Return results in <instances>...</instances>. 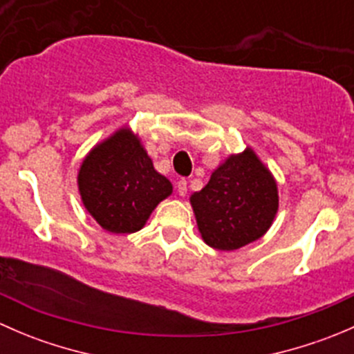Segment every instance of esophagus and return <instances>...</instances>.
I'll list each match as a JSON object with an SVG mask.
<instances>
[{
	"label": "esophagus",
	"instance_id": "34e87169",
	"mask_svg": "<svg viewBox=\"0 0 354 354\" xmlns=\"http://www.w3.org/2000/svg\"><path fill=\"white\" fill-rule=\"evenodd\" d=\"M178 194L181 195V197H185V195H187V192H188V181L187 180H180L178 181Z\"/></svg>",
	"mask_w": 354,
	"mask_h": 354
}]
</instances>
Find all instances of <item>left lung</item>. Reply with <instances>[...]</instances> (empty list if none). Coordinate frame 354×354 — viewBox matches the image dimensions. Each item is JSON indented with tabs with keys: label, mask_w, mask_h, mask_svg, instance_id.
Returning a JSON list of instances; mask_svg holds the SVG:
<instances>
[{
	"label": "left lung",
	"mask_w": 354,
	"mask_h": 354,
	"mask_svg": "<svg viewBox=\"0 0 354 354\" xmlns=\"http://www.w3.org/2000/svg\"><path fill=\"white\" fill-rule=\"evenodd\" d=\"M190 202L203 241L216 250H236L259 240L279 205L272 174L250 149L217 167Z\"/></svg>",
	"instance_id": "obj_1"
}]
</instances>
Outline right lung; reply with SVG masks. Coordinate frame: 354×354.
Returning <instances> with one entry per match:
<instances>
[{
    "instance_id": "right-lung-1",
    "label": "right lung",
    "mask_w": 354,
    "mask_h": 354,
    "mask_svg": "<svg viewBox=\"0 0 354 354\" xmlns=\"http://www.w3.org/2000/svg\"><path fill=\"white\" fill-rule=\"evenodd\" d=\"M78 190L85 209L106 231L127 234L144 227L173 187L154 169L140 140L121 128L85 157Z\"/></svg>"
}]
</instances>
